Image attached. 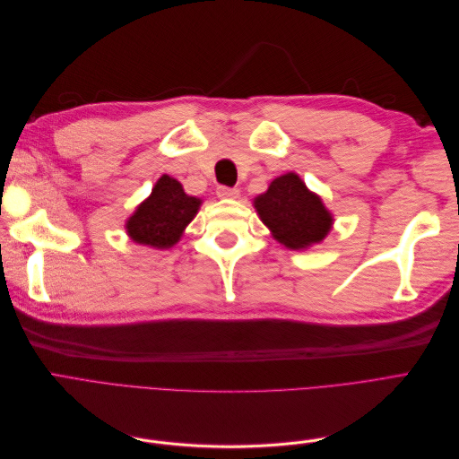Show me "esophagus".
<instances>
[{"label":"esophagus","instance_id":"esophagus-1","mask_svg":"<svg viewBox=\"0 0 459 459\" xmlns=\"http://www.w3.org/2000/svg\"><path fill=\"white\" fill-rule=\"evenodd\" d=\"M216 193H218L220 199H238V197H239V189L226 187V186H220V187L216 189Z\"/></svg>","mask_w":459,"mask_h":459}]
</instances>
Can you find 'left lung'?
<instances>
[{
  "instance_id": "obj_1",
  "label": "left lung",
  "mask_w": 459,
  "mask_h": 459,
  "mask_svg": "<svg viewBox=\"0 0 459 459\" xmlns=\"http://www.w3.org/2000/svg\"><path fill=\"white\" fill-rule=\"evenodd\" d=\"M253 206L272 238L289 251H308L319 245L335 221L324 199L297 172L272 179L268 189L253 199Z\"/></svg>"
}]
</instances>
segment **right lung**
<instances>
[{
  "mask_svg": "<svg viewBox=\"0 0 459 459\" xmlns=\"http://www.w3.org/2000/svg\"><path fill=\"white\" fill-rule=\"evenodd\" d=\"M201 204L203 199L187 195L176 178L162 174L151 195L128 216L124 230L134 243L166 251L182 239Z\"/></svg>",
  "mask_w": 459,
  "mask_h": 459,
  "instance_id": "add662e5",
  "label": "right lung"
}]
</instances>
